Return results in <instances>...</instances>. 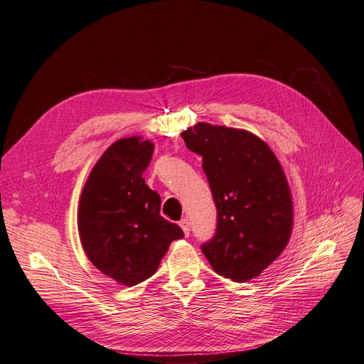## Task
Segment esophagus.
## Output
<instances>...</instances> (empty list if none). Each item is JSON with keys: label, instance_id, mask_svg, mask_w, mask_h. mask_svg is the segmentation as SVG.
Returning a JSON list of instances; mask_svg holds the SVG:
<instances>
[{"label": "esophagus", "instance_id": "obj_1", "mask_svg": "<svg viewBox=\"0 0 364 364\" xmlns=\"http://www.w3.org/2000/svg\"><path fill=\"white\" fill-rule=\"evenodd\" d=\"M179 226L182 228V230H183V234H185V235H188V234H190V222H188V218H182L181 222H179Z\"/></svg>", "mask_w": 364, "mask_h": 364}]
</instances>
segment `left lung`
I'll return each instance as SVG.
<instances>
[{"label": "left lung", "mask_w": 364, "mask_h": 364, "mask_svg": "<svg viewBox=\"0 0 364 364\" xmlns=\"http://www.w3.org/2000/svg\"><path fill=\"white\" fill-rule=\"evenodd\" d=\"M182 138L202 156L217 206V230L202 245L203 255L230 281L259 277L284 252L293 229V199L278 158L243 129L197 123Z\"/></svg>", "instance_id": "1"}]
</instances>
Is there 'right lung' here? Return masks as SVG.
<instances>
[{
    "label": "right lung",
    "mask_w": 364,
    "mask_h": 364,
    "mask_svg": "<svg viewBox=\"0 0 364 364\" xmlns=\"http://www.w3.org/2000/svg\"><path fill=\"white\" fill-rule=\"evenodd\" d=\"M155 144L121 138L91 170L79 200L77 225L86 257L121 285H136L158 270L182 229L161 217V197L146 185Z\"/></svg>",
    "instance_id": "right-lung-1"
}]
</instances>
